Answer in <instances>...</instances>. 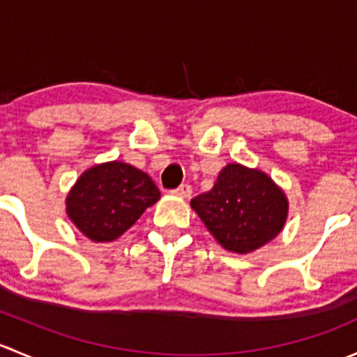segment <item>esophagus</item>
<instances>
[{
	"mask_svg": "<svg viewBox=\"0 0 357 357\" xmlns=\"http://www.w3.org/2000/svg\"><path fill=\"white\" fill-rule=\"evenodd\" d=\"M174 195L181 197V199H190V197H192V186L181 185L179 188L174 190Z\"/></svg>",
	"mask_w": 357,
	"mask_h": 357,
	"instance_id": "obj_1",
	"label": "esophagus"
}]
</instances>
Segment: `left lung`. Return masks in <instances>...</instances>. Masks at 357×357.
<instances>
[{"instance_id":"8db88e82","label":"left lung","mask_w":357,"mask_h":357,"mask_svg":"<svg viewBox=\"0 0 357 357\" xmlns=\"http://www.w3.org/2000/svg\"><path fill=\"white\" fill-rule=\"evenodd\" d=\"M226 250L254 252L280 235L289 215L283 190L259 169L228 164L211 192L190 202Z\"/></svg>"}]
</instances>
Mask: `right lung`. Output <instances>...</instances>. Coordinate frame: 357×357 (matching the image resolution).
I'll return each instance as SVG.
<instances>
[{"instance_id": "1", "label": "right lung", "mask_w": 357, "mask_h": 357, "mask_svg": "<svg viewBox=\"0 0 357 357\" xmlns=\"http://www.w3.org/2000/svg\"><path fill=\"white\" fill-rule=\"evenodd\" d=\"M160 199L146 172L112 160L82 172L67 195V215L93 242H114Z\"/></svg>"}]
</instances>
